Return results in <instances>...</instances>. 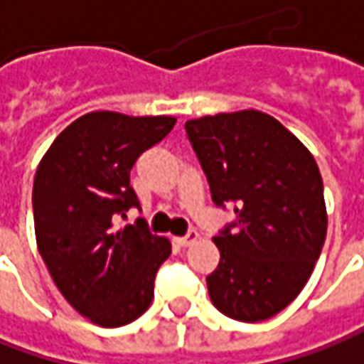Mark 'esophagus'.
<instances>
[{
	"label": "esophagus",
	"instance_id": "34e87169",
	"mask_svg": "<svg viewBox=\"0 0 364 364\" xmlns=\"http://www.w3.org/2000/svg\"><path fill=\"white\" fill-rule=\"evenodd\" d=\"M197 240H199V233L195 232V230H189V232H187V235H181V237H173V242H175L177 245H181V247L195 244Z\"/></svg>",
	"mask_w": 364,
	"mask_h": 364
}]
</instances>
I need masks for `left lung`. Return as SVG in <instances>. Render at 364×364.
Returning a JSON list of instances; mask_svg holds the SVG:
<instances>
[{"label": "left lung", "mask_w": 364, "mask_h": 364, "mask_svg": "<svg viewBox=\"0 0 364 364\" xmlns=\"http://www.w3.org/2000/svg\"><path fill=\"white\" fill-rule=\"evenodd\" d=\"M185 131L213 203L235 213L213 237L221 259L207 276L209 298L233 320L272 318L302 292L326 240L318 165L282 122L259 110L187 120Z\"/></svg>", "instance_id": "8db88e82"}]
</instances>
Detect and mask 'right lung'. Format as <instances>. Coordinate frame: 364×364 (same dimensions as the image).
Here are the masks:
<instances>
[{"label":"right lung","instance_id":"add662e5","mask_svg":"<svg viewBox=\"0 0 364 364\" xmlns=\"http://www.w3.org/2000/svg\"><path fill=\"white\" fill-rule=\"evenodd\" d=\"M175 117L88 112L50 144L33 179L36 242L70 306L105 328L136 320L153 300L155 274L171 256L167 237L143 223L117 228L139 207L131 169L163 141Z\"/></svg>","mask_w":364,"mask_h":364}]
</instances>
